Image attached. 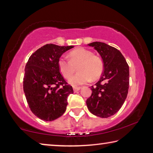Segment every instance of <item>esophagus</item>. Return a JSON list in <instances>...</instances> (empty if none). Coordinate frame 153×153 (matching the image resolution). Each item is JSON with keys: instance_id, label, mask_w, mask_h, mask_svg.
I'll return each mask as SVG.
<instances>
[{"instance_id": "34e87169", "label": "esophagus", "mask_w": 153, "mask_h": 153, "mask_svg": "<svg viewBox=\"0 0 153 153\" xmlns=\"http://www.w3.org/2000/svg\"><path fill=\"white\" fill-rule=\"evenodd\" d=\"M81 89V87H74V92H76Z\"/></svg>"}]
</instances>
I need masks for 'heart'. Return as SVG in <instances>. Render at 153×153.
Returning <instances> with one entry per match:
<instances>
[{"mask_svg":"<svg viewBox=\"0 0 153 153\" xmlns=\"http://www.w3.org/2000/svg\"><path fill=\"white\" fill-rule=\"evenodd\" d=\"M69 60L62 56L58 61L59 71L63 76L69 78L74 74L76 67L78 74L69 79V84L77 86L86 84L92 79L99 78L102 74L103 62L100 57L93 55L92 52L84 48H78L69 54Z\"/></svg>","mask_w":153,"mask_h":153,"instance_id":"heart-1","label":"heart"}]
</instances>
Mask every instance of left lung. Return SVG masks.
Returning <instances> with one entry per match:
<instances>
[{"mask_svg": "<svg viewBox=\"0 0 153 153\" xmlns=\"http://www.w3.org/2000/svg\"><path fill=\"white\" fill-rule=\"evenodd\" d=\"M102 57L104 72L86 100L88 108L97 117L107 118L122 107L128 93L129 66L124 56L117 48L104 42L88 44Z\"/></svg>", "mask_w": 153, "mask_h": 153, "instance_id": "left-lung-1", "label": "left lung"}]
</instances>
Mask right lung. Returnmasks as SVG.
I'll list each match as a JSON object with an SVG mask.
<instances>
[{
	"label": "right lung",
	"mask_w": 153,
	"mask_h": 153,
	"mask_svg": "<svg viewBox=\"0 0 153 153\" xmlns=\"http://www.w3.org/2000/svg\"><path fill=\"white\" fill-rule=\"evenodd\" d=\"M74 46L48 44L30 56L25 68L24 91L27 104L34 115L46 121L56 120L65 113L72 86L59 71L58 61Z\"/></svg>",
	"instance_id": "right-lung-1"
}]
</instances>
